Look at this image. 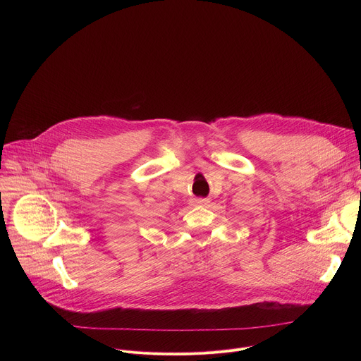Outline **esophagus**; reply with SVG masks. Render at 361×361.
Here are the masks:
<instances>
[{
  "label": "esophagus",
  "instance_id": "esophagus-1",
  "mask_svg": "<svg viewBox=\"0 0 361 361\" xmlns=\"http://www.w3.org/2000/svg\"><path fill=\"white\" fill-rule=\"evenodd\" d=\"M207 202H209L207 198H195V200H194V204H195V205H205Z\"/></svg>",
  "mask_w": 361,
  "mask_h": 361
}]
</instances>
